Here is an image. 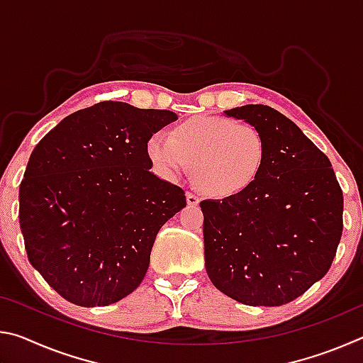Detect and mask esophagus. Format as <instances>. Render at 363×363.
I'll return each instance as SVG.
<instances>
[{"label":"esophagus","instance_id":"esophagus-1","mask_svg":"<svg viewBox=\"0 0 363 363\" xmlns=\"http://www.w3.org/2000/svg\"><path fill=\"white\" fill-rule=\"evenodd\" d=\"M186 199H187V205H190V206H199L200 205V199L196 195H194V194L187 192L186 194Z\"/></svg>","mask_w":363,"mask_h":363}]
</instances>
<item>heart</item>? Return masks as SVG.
<instances>
[{
  "mask_svg": "<svg viewBox=\"0 0 363 363\" xmlns=\"http://www.w3.org/2000/svg\"><path fill=\"white\" fill-rule=\"evenodd\" d=\"M145 152L164 179H181L194 167L195 181L208 195L230 200L248 192L259 179L267 143L251 123L196 115L174 126L169 136L152 134Z\"/></svg>",
  "mask_w": 363,
  "mask_h": 363,
  "instance_id": "1",
  "label": "heart"
}]
</instances>
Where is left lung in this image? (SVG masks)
Here are the masks:
<instances>
[{"label":"left lung","instance_id":"8db88e82","mask_svg":"<svg viewBox=\"0 0 363 363\" xmlns=\"http://www.w3.org/2000/svg\"><path fill=\"white\" fill-rule=\"evenodd\" d=\"M264 134L267 160L248 192L203 200L205 267L213 285L248 306H281L320 280L342 233V192L328 157L277 110H224Z\"/></svg>","mask_w":363,"mask_h":363}]
</instances>
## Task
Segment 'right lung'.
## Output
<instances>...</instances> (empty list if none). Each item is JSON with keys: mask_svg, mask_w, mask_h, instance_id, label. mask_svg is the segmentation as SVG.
Listing matches in <instances>:
<instances>
[{"mask_svg": "<svg viewBox=\"0 0 363 363\" xmlns=\"http://www.w3.org/2000/svg\"><path fill=\"white\" fill-rule=\"evenodd\" d=\"M171 110L106 101L78 110L35 147L19 189L28 261L83 307L108 306L144 280L155 237L186 206L181 187L150 171L147 140Z\"/></svg>", "mask_w": 363, "mask_h": 363, "instance_id": "right-lung-1", "label": "right lung"}]
</instances>
